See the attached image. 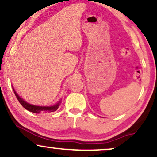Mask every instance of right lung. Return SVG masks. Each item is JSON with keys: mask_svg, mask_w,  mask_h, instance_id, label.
Returning a JSON list of instances; mask_svg holds the SVG:
<instances>
[{"mask_svg": "<svg viewBox=\"0 0 157 157\" xmlns=\"http://www.w3.org/2000/svg\"><path fill=\"white\" fill-rule=\"evenodd\" d=\"M13 90H14V93L15 94V96H16L17 99L19 101V102L22 105V106L24 107V108H25L27 110L30 111V112H32V113H43V112H45V113H50V112H54V111L57 110L58 107L60 106V102H61V99L56 104V105H53V106H49V107H43V106H36V105H31V104L26 102L25 101H24L23 99H22L21 97H20V96L18 95L16 93V91H15V90L14 89V88H13Z\"/></svg>", "mask_w": 157, "mask_h": 157, "instance_id": "add662e5", "label": "right lung"}]
</instances>
